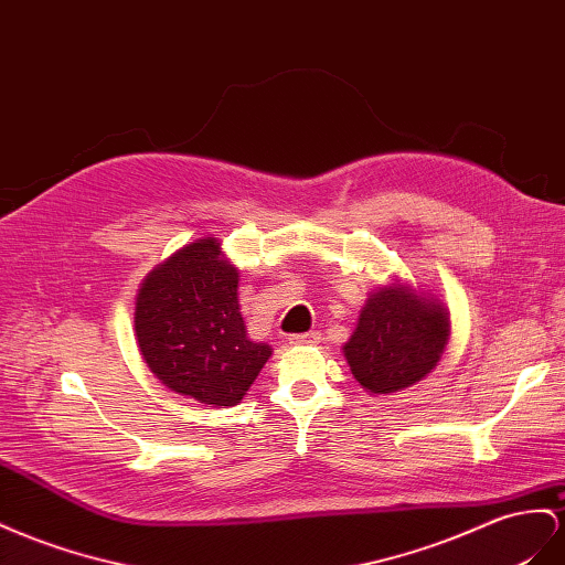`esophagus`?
Here are the masks:
<instances>
[{"label":"esophagus","instance_id":"esophagus-1","mask_svg":"<svg viewBox=\"0 0 565 565\" xmlns=\"http://www.w3.org/2000/svg\"><path fill=\"white\" fill-rule=\"evenodd\" d=\"M320 338L318 332H303V334H289V344H316Z\"/></svg>","mask_w":565,"mask_h":565}]
</instances>
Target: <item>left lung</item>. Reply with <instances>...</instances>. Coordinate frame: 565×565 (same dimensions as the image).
Returning <instances> with one entry per match:
<instances>
[{"instance_id": "left-lung-1", "label": "left lung", "mask_w": 565, "mask_h": 565, "mask_svg": "<svg viewBox=\"0 0 565 565\" xmlns=\"http://www.w3.org/2000/svg\"><path fill=\"white\" fill-rule=\"evenodd\" d=\"M449 330V311L437 299L392 282L365 299L344 356L365 392H402L435 369Z\"/></svg>"}]
</instances>
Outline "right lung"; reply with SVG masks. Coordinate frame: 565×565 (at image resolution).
<instances>
[{"mask_svg":"<svg viewBox=\"0 0 565 565\" xmlns=\"http://www.w3.org/2000/svg\"><path fill=\"white\" fill-rule=\"evenodd\" d=\"M237 268L216 237L194 239L147 273L135 301V334L161 383L213 406H235L270 356L247 338Z\"/></svg>","mask_w":565,"mask_h":565,"instance_id":"add662e5","label":"right lung"}]
</instances>
